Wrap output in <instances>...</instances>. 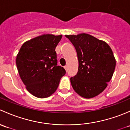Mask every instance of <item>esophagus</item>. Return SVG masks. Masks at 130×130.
I'll return each instance as SVG.
<instances>
[{
  "instance_id": "obj_1",
  "label": "esophagus",
  "mask_w": 130,
  "mask_h": 130,
  "mask_svg": "<svg viewBox=\"0 0 130 130\" xmlns=\"http://www.w3.org/2000/svg\"><path fill=\"white\" fill-rule=\"evenodd\" d=\"M64 69H66V71H67V68H68V66H65L64 67Z\"/></svg>"
}]
</instances>
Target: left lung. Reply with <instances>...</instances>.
<instances>
[{
  "label": "left lung",
  "instance_id": "left-lung-1",
  "mask_svg": "<svg viewBox=\"0 0 130 130\" xmlns=\"http://www.w3.org/2000/svg\"><path fill=\"white\" fill-rule=\"evenodd\" d=\"M77 52L78 71L70 78L73 89L85 98L102 93L113 76L116 60L113 51L105 41L89 34L66 35Z\"/></svg>",
  "mask_w": 130,
  "mask_h": 130
}]
</instances>
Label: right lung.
Masks as SVG:
<instances>
[{
    "label": "right lung",
    "mask_w": 130,
    "mask_h": 130,
    "mask_svg": "<svg viewBox=\"0 0 130 130\" xmlns=\"http://www.w3.org/2000/svg\"><path fill=\"white\" fill-rule=\"evenodd\" d=\"M62 35L44 34L26 41L16 57L20 77L28 91L39 98L52 95L66 74L57 66L56 47Z\"/></svg>",
    "instance_id": "obj_1"
}]
</instances>
